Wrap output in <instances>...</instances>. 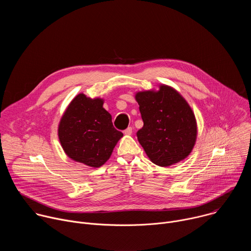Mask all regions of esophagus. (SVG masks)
Listing matches in <instances>:
<instances>
[{
  "label": "esophagus",
  "mask_w": 251,
  "mask_h": 251,
  "mask_svg": "<svg viewBox=\"0 0 251 251\" xmlns=\"http://www.w3.org/2000/svg\"><path fill=\"white\" fill-rule=\"evenodd\" d=\"M124 134L125 135H131L132 134V127H128L127 129H125Z\"/></svg>",
  "instance_id": "1"
}]
</instances>
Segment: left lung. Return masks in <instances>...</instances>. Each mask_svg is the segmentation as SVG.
Masks as SVG:
<instances>
[{"mask_svg": "<svg viewBox=\"0 0 251 251\" xmlns=\"http://www.w3.org/2000/svg\"><path fill=\"white\" fill-rule=\"evenodd\" d=\"M144 126L137 138L149 159L168 167L187 158L197 139L195 114L183 96L161 85L158 91H142L135 96Z\"/></svg>", "mask_w": 251, "mask_h": 251, "instance_id": "8db88e82", "label": "left lung"}]
</instances>
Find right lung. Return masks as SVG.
Listing matches in <instances>:
<instances>
[{"label":"right lung","instance_id":"right-lung-1","mask_svg":"<svg viewBox=\"0 0 251 251\" xmlns=\"http://www.w3.org/2000/svg\"><path fill=\"white\" fill-rule=\"evenodd\" d=\"M123 133L116 130L103 100L83 93L70 102L60 119L58 138L65 154L76 162L98 168L108 160Z\"/></svg>","mask_w":251,"mask_h":251}]
</instances>
